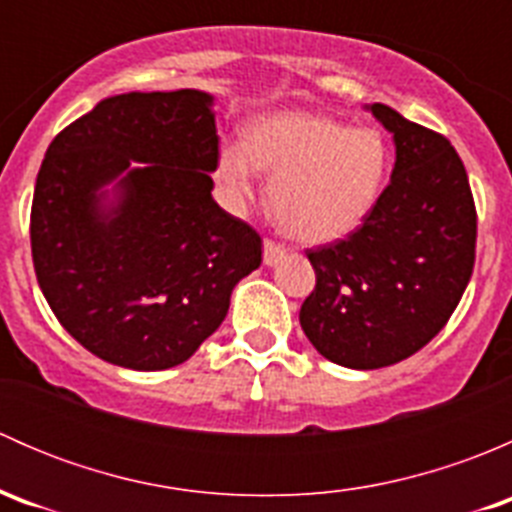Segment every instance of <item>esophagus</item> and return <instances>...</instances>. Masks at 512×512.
<instances>
[{
  "label": "esophagus",
  "instance_id": "1",
  "mask_svg": "<svg viewBox=\"0 0 512 512\" xmlns=\"http://www.w3.org/2000/svg\"><path fill=\"white\" fill-rule=\"evenodd\" d=\"M282 257H285V247L277 245V242H272V240H265V245H262V262H265L267 267H272V265H277Z\"/></svg>",
  "mask_w": 512,
  "mask_h": 512
}]
</instances>
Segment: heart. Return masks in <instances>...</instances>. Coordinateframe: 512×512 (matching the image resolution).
I'll return each mask as SVG.
<instances>
[{"label":"heart","mask_w":512,"mask_h":512,"mask_svg":"<svg viewBox=\"0 0 512 512\" xmlns=\"http://www.w3.org/2000/svg\"><path fill=\"white\" fill-rule=\"evenodd\" d=\"M389 146L374 128H352L309 111L257 116L245 146H223L215 175L232 203L252 198L257 170L272 173L270 210L292 240L324 245L342 240L374 210Z\"/></svg>","instance_id":"heart-1"}]
</instances>
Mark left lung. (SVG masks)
Instances as JSON below:
<instances>
[{
    "instance_id": "left-lung-1",
    "label": "left lung",
    "mask_w": 512,
    "mask_h": 512,
    "mask_svg": "<svg viewBox=\"0 0 512 512\" xmlns=\"http://www.w3.org/2000/svg\"><path fill=\"white\" fill-rule=\"evenodd\" d=\"M391 183L347 240L307 257L317 275L299 324L324 359L381 369L426 347L461 302L476 262V205L456 148L384 103Z\"/></svg>"
}]
</instances>
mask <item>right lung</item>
<instances>
[{
  "instance_id": "right-lung-1",
  "label": "right lung",
  "mask_w": 512,
  "mask_h": 512,
  "mask_svg": "<svg viewBox=\"0 0 512 512\" xmlns=\"http://www.w3.org/2000/svg\"><path fill=\"white\" fill-rule=\"evenodd\" d=\"M213 106L198 89L108 96L51 141L36 175V280L61 327L108 364H183L260 267V235L210 193Z\"/></svg>"
}]
</instances>
